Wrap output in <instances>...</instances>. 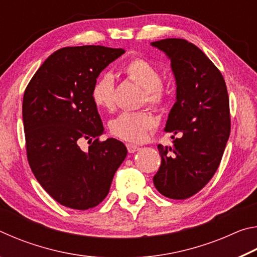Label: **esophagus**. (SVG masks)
<instances>
[{
  "label": "esophagus",
  "instance_id": "34e87169",
  "mask_svg": "<svg viewBox=\"0 0 257 257\" xmlns=\"http://www.w3.org/2000/svg\"><path fill=\"white\" fill-rule=\"evenodd\" d=\"M127 150L129 153H135V152H137L139 150V147L134 144H127Z\"/></svg>",
  "mask_w": 257,
  "mask_h": 257
}]
</instances>
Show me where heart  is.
Wrapping results in <instances>:
<instances>
[{
  "mask_svg": "<svg viewBox=\"0 0 257 257\" xmlns=\"http://www.w3.org/2000/svg\"><path fill=\"white\" fill-rule=\"evenodd\" d=\"M122 71L129 80L143 88L147 104L153 107L163 106L168 98V90L161 82V73L154 64L142 58L130 60ZM92 98L95 105L110 111L114 106V79L108 72L99 76L93 86ZM154 116L147 111L123 112L110 122L111 133L123 141L139 143L147 133L155 127Z\"/></svg>",
  "mask_w": 257,
  "mask_h": 257,
  "instance_id": "b5f03b06",
  "label": "heart"
}]
</instances>
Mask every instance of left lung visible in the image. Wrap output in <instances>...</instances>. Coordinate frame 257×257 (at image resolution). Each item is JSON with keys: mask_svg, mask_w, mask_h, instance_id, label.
<instances>
[{"mask_svg": "<svg viewBox=\"0 0 257 257\" xmlns=\"http://www.w3.org/2000/svg\"><path fill=\"white\" fill-rule=\"evenodd\" d=\"M171 61L176 103L164 130L172 133V146L158 145L159 171L155 188L165 197L186 199L198 193L214 176L230 135L227 86L212 61L181 38L151 43ZM178 133L181 137L175 139Z\"/></svg>", "mask_w": 257, "mask_h": 257, "instance_id": "1", "label": "left lung"}]
</instances>
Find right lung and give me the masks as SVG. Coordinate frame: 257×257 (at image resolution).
<instances>
[{"label": "right lung", "mask_w": 257, "mask_h": 257, "mask_svg": "<svg viewBox=\"0 0 257 257\" xmlns=\"http://www.w3.org/2000/svg\"><path fill=\"white\" fill-rule=\"evenodd\" d=\"M123 53L122 49L99 45L63 47L44 61L25 90L23 119L30 169L61 205L73 210L98 205L127 156L118 139L98 141L104 127L92 98L99 73ZM82 139L91 144L86 152L79 147Z\"/></svg>", "instance_id": "right-lung-1"}]
</instances>
